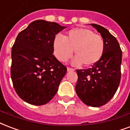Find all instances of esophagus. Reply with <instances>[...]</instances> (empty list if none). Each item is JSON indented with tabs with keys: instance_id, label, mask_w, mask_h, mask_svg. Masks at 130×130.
Here are the masks:
<instances>
[{
	"instance_id": "1",
	"label": "esophagus",
	"mask_w": 130,
	"mask_h": 130,
	"mask_svg": "<svg viewBox=\"0 0 130 130\" xmlns=\"http://www.w3.org/2000/svg\"><path fill=\"white\" fill-rule=\"evenodd\" d=\"M67 72H74V71H75L74 70V69H72V68H70V67H67Z\"/></svg>"
}]
</instances>
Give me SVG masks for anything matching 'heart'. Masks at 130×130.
Listing matches in <instances>:
<instances>
[{
	"label": "heart",
	"mask_w": 130,
	"mask_h": 130,
	"mask_svg": "<svg viewBox=\"0 0 130 130\" xmlns=\"http://www.w3.org/2000/svg\"><path fill=\"white\" fill-rule=\"evenodd\" d=\"M53 51L58 60L66 62L74 50L76 56L74 65L84 64L86 67L95 65L102 57L104 43L102 37L86 28H75L68 31L66 36L57 34L53 40Z\"/></svg>",
	"instance_id": "1"
}]
</instances>
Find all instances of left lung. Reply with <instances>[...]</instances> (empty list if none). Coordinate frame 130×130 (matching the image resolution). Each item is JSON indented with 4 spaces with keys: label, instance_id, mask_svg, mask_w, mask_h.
I'll return each instance as SVG.
<instances>
[{
    "label": "left lung",
    "instance_id": "1",
    "mask_svg": "<svg viewBox=\"0 0 130 130\" xmlns=\"http://www.w3.org/2000/svg\"><path fill=\"white\" fill-rule=\"evenodd\" d=\"M102 37L104 50L102 57L91 68L77 69L76 92L84 104L100 107L111 100L121 80L122 51L117 39L102 26L90 24Z\"/></svg>",
    "mask_w": 130,
    "mask_h": 130
}]
</instances>
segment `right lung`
Returning <instances> with one entry per match:
<instances>
[{
    "instance_id": "right-lung-1",
    "label": "right lung",
    "mask_w": 130,
    "mask_h": 130,
    "mask_svg": "<svg viewBox=\"0 0 130 130\" xmlns=\"http://www.w3.org/2000/svg\"><path fill=\"white\" fill-rule=\"evenodd\" d=\"M66 26L37 20L20 32L11 49V77L17 94L30 104H47L67 68L53 55V40Z\"/></svg>"
}]
</instances>
